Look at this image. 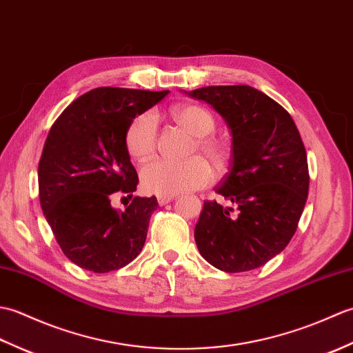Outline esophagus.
Wrapping results in <instances>:
<instances>
[{
    "mask_svg": "<svg viewBox=\"0 0 353 353\" xmlns=\"http://www.w3.org/2000/svg\"><path fill=\"white\" fill-rule=\"evenodd\" d=\"M174 199H176V196H159V197H157V203L163 206V205L170 203V201H172Z\"/></svg>",
    "mask_w": 353,
    "mask_h": 353,
    "instance_id": "34e87169",
    "label": "esophagus"
}]
</instances>
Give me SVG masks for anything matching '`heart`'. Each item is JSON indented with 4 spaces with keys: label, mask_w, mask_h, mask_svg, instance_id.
Segmentation results:
<instances>
[{
    "label": "heart",
    "mask_w": 353,
    "mask_h": 353,
    "mask_svg": "<svg viewBox=\"0 0 353 353\" xmlns=\"http://www.w3.org/2000/svg\"><path fill=\"white\" fill-rule=\"evenodd\" d=\"M172 118L199 138L196 147L215 165L226 163V147L220 141L209 137L215 130V119L206 109L200 106H181L172 110ZM125 147L133 159L139 162H144L154 154L157 147V118L153 112L138 115L127 127ZM212 179V167L200 156L183 162L156 159L141 170L142 188L156 196H176L203 188L211 183Z\"/></svg>",
    "instance_id": "1"
}]
</instances>
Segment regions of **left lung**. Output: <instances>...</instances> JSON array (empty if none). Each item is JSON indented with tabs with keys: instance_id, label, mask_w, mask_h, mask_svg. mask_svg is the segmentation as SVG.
<instances>
[{
	"instance_id": "1",
	"label": "left lung",
	"mask_w": 353,
	"mask_h": 353,
	"mask_svg": "<svg viewBox=\"0 0 353 353\" xmlns=\"http://www.w3.org/2000/svg\"><path fill=\"white\" fill-rule=\"evenodd\" d=\"M212 106L232 134L230 171L215 190L234 208L205 201L194 229L197 249L226 273L264 265L291 241L308 199L305 145L291 115L252 86L186 92Z\"/></svg>"
}]
</instances>
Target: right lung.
I'll return each instance as SVG.
<instances>
[{"instance_id":"add662e5","label":"right lung","mask_w":353,"mask_h":353,"mask_svg":"<svg viewBox=\"0 0 353 353\" xmlns=\"http://www.w3.org/2000/svg\"><path fill=\"white\" fill-rule=\"evenodd\" d=\"M167 94L97 88L52 124L37 168L39 200L57 244L76 265L108 273L129 264L144 247L156 197H134L125 211L112 208L110 200L137 191L127 127Z\"/></svg>"}]
</instances>
